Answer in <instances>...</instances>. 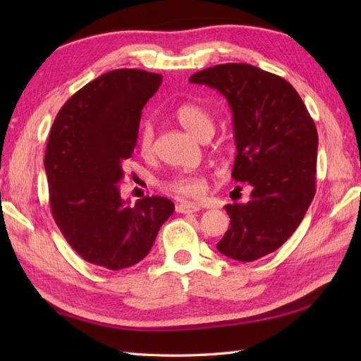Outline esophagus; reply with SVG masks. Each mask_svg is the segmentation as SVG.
Returning <instances> with one entry per match:
<instances>
[{
	"mask_svg": "<svg viewBox=\"0 0 361 361\" xmlns=\"http://www.w3.org/2000/svg\"><path fill=\"white\" fill-rule=\"evenodd\" d=\"M202 206L197 204V203H190V202H181L176 204V212L180 214H189V212H197L200 211Z\"/></svg>",
	"mask_w": 361,
	"mask_h": 361,
	"instance_id": "esophagus-1",
	"label": "esophagus"
}]
</instances>
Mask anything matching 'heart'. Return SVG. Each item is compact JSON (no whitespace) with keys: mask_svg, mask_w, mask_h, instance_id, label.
Wrapping results in <instances>:
<instances>
[{"mask_svg":"<svg viewBox=\"0 0 361 361\" xmlns=\"http://www.w3.org/2000/svg\"><path fill=\"white\" fill-rule=\"evenodd\" d=\"M175 118L188 132L197 136L198 140H206L214 132L212 114L200 104H181L175 110ZM153 140H155V132H153L152 122L144 121L140 126V130H137V147H140L144 155L152 153ZM166 186L175 194L185 197H200L204 194L208 185H206L204 175L200 172H181L175 175L172 180H169Z\"/></svg>","mask_w":361,"mask_h":361,"instance_id":"heart-1","label":"heart"}]
</instances>
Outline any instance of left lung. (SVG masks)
<instances>
[{
	"mask_svg": "<svg viewBox=\"0 0 361 361\" xmlns=\"http://www.w3.org/2000/svg\"><path fill=\"white\" fill-rule=\"evenodd\" d=\"M189 82L220 91L233 111L237 155L231 175L252 190L248 203L225 206L231 220L217 250L252 262L288 240L315 197V122L286 79L252 65H216Z\"/></svg>",
	"mask_w": 361,
	"mask_h": 361,
	"instance_id": "8db88e82",
	"label": "left lung"
}]
</instances>
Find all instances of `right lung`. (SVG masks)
<instances>
[{
	"mask_svg": "<svg viewBox=\"0 0 361 361\" xmlns=\"http://www.w3.org/2000/svg\"><path fill=\"white\" fill-rule=\"evenodd\" d=\"M161 82V74L142 70L105 73L68 99L54 119L44 155L52 217L90 264L114 271L137 264L175 209L166 197L128 206L118 186L137 141L141 110Z\"/></svg>",
	"mask_w": 361,
	"mask_h": 361,
	"instance_id": "right-lung-1",
	"label": "right lung"
}]
</instances>
